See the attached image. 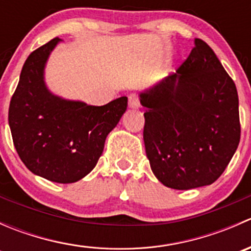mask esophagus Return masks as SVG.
Masks as SVG:
<instances>
[{"label": "esophagus", "instance_id": "obj_1", "mask_svg": "<svg viewBox=\"0 0 251 251\" xmlns=\"http://www.w3.org/2000/svg\"><path fill=\"white\" fill-rule=\"evenodd\" d=\"M128 107L131 109H138L140 108V98H138V96L136 93H131L128 96Z\"/></svg>", "mask_w": 251, "mask_h": 251}]
</instances>
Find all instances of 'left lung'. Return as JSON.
I'll return each mask as SVG.
<instances>
[{"label":"left lung","mask_w":251,"mask_h":251,"mask_svg":"<svg viewBox=\"0 0 251 251\" xmlns=\"http://www.w3.org/2000/svg\"><path fill=\"white\" fill-rule=\"evenodd\" d=\"M143 140L156 178L169 188L214 183L240 140L235 85L203 40L173 75L140 93Z\"/></svg>","instance_id":"8db88e82"}]
</instances>
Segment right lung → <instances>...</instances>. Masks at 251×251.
I'll use <instances>...</instances> for the list:
<instances>
[{
    "mask_svg": "<svg viewBox=\"0 0 251 251\" xmlns=\"http://www.w3.org/2000/svg\"><path fill=\"white\" fill-rule=\"evenodd\" d=\"M60 41L50 40L25 60L8 123L17 153L32 174L73 183L93 170L105 138L126 111L127 97L96 107L53 95L45 82V67Z\"/></svg>",
    "mask_w": 251,
    "mask_h": 251,
    "instance_id": "obj_1",
    "label": "right lung"
}]
</instances>
